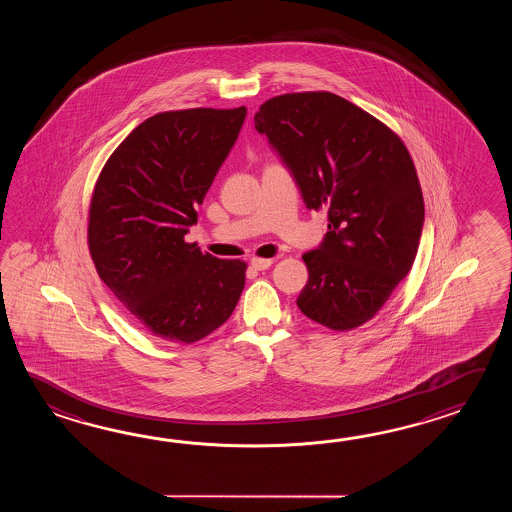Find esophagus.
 <instances>
[{
  "mask_svg": "<svg viewBox=\"0 0 512 512\" xmlns=\"http://www.w3.org/2000/svg\"><path fill=\"white\" fill-rule=\"evenodd\" d=\"M272 265V260H267V258H252L251 267L252 269H256V271H265V269H269Z\"/></svg>",
  "mask_w": 512,
  "mask_h": 512,
  "instance_id": "1",
  "label": "esophagus"
}]
</instances>
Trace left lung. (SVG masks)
<instances>
[{
  "mask_svg": "<svg viewBox=\"0 0 512 512\" xmlns=\"http://www.w3.org/2000/svg\"><path fill=\"white\" fill-rule=\"evenodd\" d=\"M256 130L291 170L309 210H326L327 234L305 252L309 280L296 304L333 331L366 324L414 265L425 201L401 137L329 91L263 102Z\"/></svg>",
  "mask_w": 512,
  "mask_h": 512,
  "instance_id": "obj_1",
  "label": "left lung"
}]
</instances>
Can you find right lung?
I'll list each match as a JSON object with an SVG mask.
<instances>
[{
	"label": "right lung",
	"instance_id": "obj_1",
	"mask_svg": "<svg viewBox=\"0 0 512 512\" xmlns=\"http://www.w3.org/2000/svg\"><path fill=\"white\" fill-rule=\"evenodd\" d=\"M245 106L164 111L109 155L89 205L98 276L150 335L192 344L225 324L247 263L186 243L197 205L240 135Z\"/></svg>",
	"mask_w": 512,
	"mask_h": 512
}]
</instances>
